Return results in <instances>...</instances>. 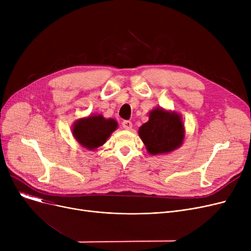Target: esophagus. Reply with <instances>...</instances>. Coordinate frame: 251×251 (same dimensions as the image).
Returning a JSON list of instances; mask_svg holds the SVG:
<instances>
[{"instance_id":"esophagus-1","label":"esophagus","mask_w":251,"mask_h":251,"mask_svg":"<svg viewBox=\"0 0 251 251\" xmlns=\"http://www.w3.org/2000/svg\"><path fill=\"white\" fill-rule=\"evenodd\" d=\"M122 126H123V128L126 129V130H130L131 128H132V122L128 121V120H124V121L122 122Z\"/></svg>"}]
</instances>
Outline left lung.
<instances>
[{"label":"left lung","mask_w":251,"mask_h":251,"mask_svg":"<svg viewBox=\"0 0 251 251\" xmlns=\"http://www.w3.org/2000/svg\"><path fill=\"white\" fill-rule=\"evenodd\" d=\"M138 133L150 153H167L182 144L184 126L181 117L175 112L156 108L151 112L149 122L139 128Z\"/></svg>","instance_id":"8db88e82"}]
</instances>
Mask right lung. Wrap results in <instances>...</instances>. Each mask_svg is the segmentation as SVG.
I'll return each instance as SVG.
<instances>
[{
  "mask_svg": "<svg viewBox=\"0 0 251 251\" xmlns=\"http://www.w3.org/2000/svg\"><path fill=\"white\" fill-rule=\"evenodd\" d=\"M114 119H104L101 115L80 119L73 126V135L85 149L90 151L102 146L117 129Z\"/></svg>",
  "mask_w": 251,
  "mask_h": 251,
  "instance_id": "obj_1",
  "label": "right lung"
}]
</instances>
